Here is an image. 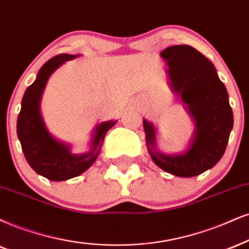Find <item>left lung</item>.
<instances>
[{
  "mask_svg": "<svg viewBox=\"0 0 249 249\" xmlns=\"http://www.w3.org/2000/svg\"><path fill=\"white\" fill-rule=\"evenodd\" d=\"M170 85L195 122L194 136L182 153L165 155L156 146L155 125L143 120L148 151L158 167L181 178L196 177L220 160L233 128V113L225 85L213 64L188 45L171 46L160 53Z\"/></svg>",
  "mask_w": 249,
  "mask_h": 249,
  "instance_id": "1",
  "label": "left lung"
}]
</instances>
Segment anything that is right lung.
Instances as JSON below:
<instances>
[{
	"instance_id": "right-lung-1",
	"label": "right lung",
	"mask_w": 249,
	"mask_h": 249,
	"mask_svg": "<svg viewBox=\"0 0 249 249\" xmlns=\"http://www.w3.org/2000/svg\"><path fill=\"white\" fill-rule=\"evenodd\" d=\"M78 55L60 54L41 67L36 81L26 89L17 119V135L27 162L40 176L52 181H64L81 176L96 161L104 139L115 121L101 122L94 129L90 151L71 153L68 144L50 134L40 114V100L48 78L64 62Z\"/></svg>"
}]
</instances>
